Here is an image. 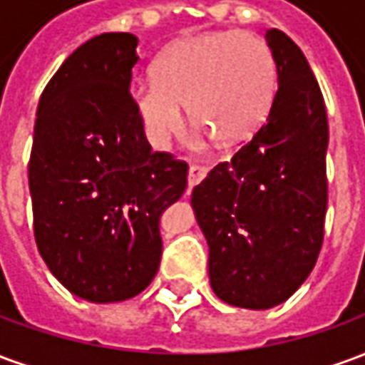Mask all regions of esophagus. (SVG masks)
<instances>
[{
    "instance_id": "34e87169",
    "label": "esophagus",
    "mask_w": 365,
    "mask_h": 365,
    "mask_svg": "<svg viewBox=\"0 0 365 365\" xmlns=\"http://www.w3.org/2000/svg\"><path fill=\"white\" fill-rule=\"evenodd\" d=\"M207 175L205 166H191L187 172V187H195L199 182H203V178Z\"/></svg>"
}]
</instances>
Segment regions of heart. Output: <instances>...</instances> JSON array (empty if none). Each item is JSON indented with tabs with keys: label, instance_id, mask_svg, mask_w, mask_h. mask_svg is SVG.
Listing matches in <instances>:
<instances>
[{
	"label": "heart",
	"instance_id": "heart-1",
	"mask_svg": "<svg viewBox=\"0 0 365 365\" xmlns=\"http://www.w3.org/2000/svg\"><path fill=\"white\" fill-rule=\"evenodd\" d=\"M152 74L154 80L130 90V103L156 150L180 133V105L215 140L235 144L260 127L274 99V56L252 33L219 31L178 41L156 60Z\"/></svg>",
	"mask_w": 365,
	"mask_h": 365
}]
</instances>
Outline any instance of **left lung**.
Here are the masks:
<instances>
[{
	"mask_svg": "<svg viewBox=\"0 0 365 365\" xmlns=\"http://www.w3.org/2000/svg\"><path fill=\"white\" fill-rule=\"evenodd\" d=\"M266 43L277 74L268 119L191 193L215 295L254 311L283 303L309 277L327 215L329 123L321 88L285 33L269 29Z\"/></svg>",
	"mask_w": 365,
	"mask_h": 365,
	"instance_id": "8db88e82",
	"label": "left lung"
}]
</instances>
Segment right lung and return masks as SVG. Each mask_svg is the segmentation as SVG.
Here are the masks:
<instances>
[{"instance_id":"right-lung-1","label":"right lung","mask_w":365,"mask_h":365,"mask_svg":"<svg viewBox=\"0 0 365 365\" xmlns=\"http://www.w3.org/2000/svg\"><path fill=\"white\" fill-rule=\"evenodd\" d=\"M138 38L103 33L76 48L36 109L29 190L36 248L76 297L117 303L144 291L162 256L160 215L187 164L152 152L130 103Z\"/></svg>"}]
</instances>
